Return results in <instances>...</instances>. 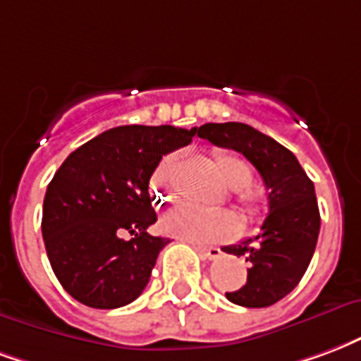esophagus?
<instances>
[{"instance_id": "esophagus-1", "label": "esophagus", "mask_w": 361, "mask_h": 361, "mask_svg": "<svg viewBox=\"0 0 361 361\" xmlns=\"http://www.w3.org/2000/svg\"><path fill=\"white\" fill-rule=\"evenodd\" d=\"M197 250H199V255L202 256V258H207V260H218L221 256V250L218 247H197Z\"/></svg>"}]
</instances>
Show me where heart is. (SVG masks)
Segmentation results:
<instances>
[{
    "mask_svg": "<svg viewBox=\"0 0 361 361\" xmlns=\"http://www.w3.org/2000/svg\"><path fill=\"white\" fill-rule=\"evenodd\" d=\"M212 170L226 189L233 191L235 202L248 221L256 220L266 208V199L260 191L250 188L255 172L245 157L233 151H216L210 159ZM170 162H164L153 176V191L162 201L170 193ZM162 229L170 235L189 241H218L237 229V220L228 210H201V208L178 204L160 220Z\"/></svg>",
    "mask_w": 361,
    "mask_h": 361,
    "instance_id": "1",
    "label": "heart"
}]
</instances>
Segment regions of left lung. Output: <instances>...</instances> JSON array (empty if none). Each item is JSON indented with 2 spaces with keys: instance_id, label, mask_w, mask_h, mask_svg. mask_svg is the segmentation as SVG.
I'll list each match as a JSON object with an SVG mask.
<instances>
[{
  "instance_id": "obj_1",
  "label": "left lung",
  "mask_w": 361,
  "mask_h": 361,
  "mask_svg": "<svg viewBox=\"0 0 361 361\" xmlns=\"http://www.w3.org/2000/svg\"><path fill=\"white\" fill-rule=\"evenodd\" d=\"M197 135L241 153L260 172L268 189L269 212L260 233L221 250L243 256L247 281L226 293L245 308H266L295 289L308 269L319 235L316 189L289 149L241 122L204 124Z\"/></svg>"
}]
</instances>
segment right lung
<instances>
[{
	"label": "right lung",
	"mask_w": 361,
	"mask_h": 361,
	"mask_svg": "<svg viewBox=\"0 0 361 361\" xmlns=\"http://www.w3.org/2000/svg\"><path fill=\"white\" fill-rule=\"evenodd\" d=\"M197 128L118 126L66 157L47 185L45 250L59 283L78 302L113 310L149 283L168 239L147 233L157 221L149 180L162 154L188 145ZM130 233V240L123 233Z\"/></svg>",
	"instance_id": "obj_1"
}]
</instances>
